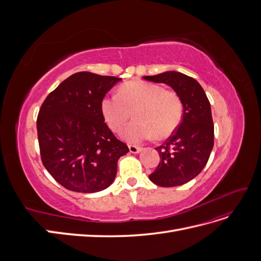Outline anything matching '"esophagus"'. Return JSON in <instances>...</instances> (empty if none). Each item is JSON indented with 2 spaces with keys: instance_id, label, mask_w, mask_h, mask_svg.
I'll return each instance as SVG.
<instances>
[{
  "instance_id": "34e87169",
  "label": "esophagus",
  "mask_w": 261,
  "mask_h": 261,
  "mask_svg": "<svg viewBox=\"0 0 261 261\" xmlns=\"http://www.w3.org/2000/svg\"><path fill=\"white\" fill-rule=\"evenodd\" d=\"M128 148H129V151H130L132 153H139V152L141 151V148H140V147H138V146L129 145V146H128Z\"/></svg>"
}]
</instances>
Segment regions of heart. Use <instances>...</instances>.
Wrapping results in <instances>:
<instances>
[{
    "instance_id": "obj_1",
    "label": "heart",
    "mask_w": 261,
    "mask_h": 261,
    "mask_svg": "<svg viewBox=\"0 0 261 261\" xmlns=\"http://www.w3.org/2000/svg\"><path fill=\"white\" fill-rule=\"evenodd\" d=\"M101 112L109 127L118 132L134 112L136 120L126 126L122 137L138 144L153 137L170 136L178 126L183 106L174 91L156 84L133 81L122 85L117 94H108L101 101Z\"/></svg>"
}]
</instances>
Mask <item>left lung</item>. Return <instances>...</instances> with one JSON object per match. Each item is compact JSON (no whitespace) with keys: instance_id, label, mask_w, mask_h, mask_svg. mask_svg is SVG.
Instances as JSON below:
<instances>
[{"instance_id":"left-lung-1","label":"left lung","mask_w":261,"mask_h":261,"mask_svg":"<svg viewBox=\"0 0 261 261\" xmlns=\"http://www.w3.org/2000/svg\"><path fill=\"white\" fill-rule=\"evenodd\" d=\"M143 78L169 85L183 106L177 129L162 146L155 148L161 160L149 178L162 187L183 185L202 171L213 148L215 127L210 102L198 82L175 70Z\"/></svg>"}]
</instances>
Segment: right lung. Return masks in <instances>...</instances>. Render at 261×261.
<instances>
[{
  "label": "right lung",
  "mask_w": 261,
  "mask_h": 261,
  "mask_svg": "<svg viewBox=\"0 0 261 261\" xmlns=\"http://www.w3.org/2000/svg\"><path fill=\"white\" fill-rule=\"evenodd\" d=\"M114 76L80 72L45 98L37 118L44 168L76 193H97L116 176L117 161L129 151L105 123L101 101L121 82Z\"/></svg>",
  "instance_id": "right-lung-1"
}]
</instances>
